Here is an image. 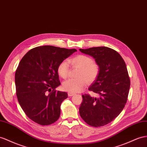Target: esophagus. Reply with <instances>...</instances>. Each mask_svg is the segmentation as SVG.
<instances>
[{
    "mask_svg": "<svg viewBox=\"0 0 147 147\" xmlns=\"http://www.w3.org/2000/svg\"><path fill=\"white\" fill-rule=\"evenodd\" d=\"M67 94H68V96L71 97V96H73L74 95V93H73V92H67Z\"/></svg>",
    "mask_w": 147,
    "mask_h": 147,
    "instance_id": "34e87169",
    "label": "esophagus"
}]
</instances>
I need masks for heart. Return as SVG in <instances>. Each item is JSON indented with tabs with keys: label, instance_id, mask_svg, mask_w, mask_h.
<instances>
[{
	"label": "heart",
	"instance_id": "obj_1",
	"mask_svg": "<svg viewBox=\"0 0 147 147\" xmlns=\"http://www.w3.org/2000/svg\"><path fill=\"white\" fill-rule=\"evenodd\" d=\"M68 62L73 67H78L76 78L69 79L63 83V88L66 91L76 93L81 92L85 88L86 82L92 83L98 78L100 67L98 64L92 61L90 56L78 55L70 58ZM68 62L62 61L57 67V72L60 77L66 79L69 72Z\"/></svg>",
	"mask_w": 147,
	"mask_h": 147
}]
</instances>
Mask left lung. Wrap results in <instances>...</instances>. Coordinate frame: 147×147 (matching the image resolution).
I'll return each instance as SVG.
<instances>
[{"label": "left lung", "instance_id": "left-lung-1", "mask_svg": "<svg viewBox=\"0 0 147 147\" xmlns=\"http://www.w3.org/2000/svg\"><path fill=\"white\" fill-rule=\"evenodd\" d=\"M80 50L92 56L100 67L98 78L89 88L99 97L82 95L80 114L89 125H106L120 114L127 102L130 80L125 63L119 53L108 47Z\"/></svg>", "mask_w": 147, "mask_h": 147}]
</instances>
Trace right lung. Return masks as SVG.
Wrapping results in <instances>:
<instances>
[{
    "label": "right lung",
    "mask_w": 147,
    "mask_h": 147,
    "mask_svg": "<svg viewBox=\"0 0 147 147\" xmlns=\"http://www.w3.org/2000/svg\"><path fill=\"white\" fill-rule=\"evenodd\" d=\"M76 51L53 46L37 47L21 59L15 74L16 94L22 109L33 122L48 125L59 119L61 104L67 94L55 89L61 84L57 67Z\"/></svg>",
    "instance_id": "obj_1"
}]
</instances>
